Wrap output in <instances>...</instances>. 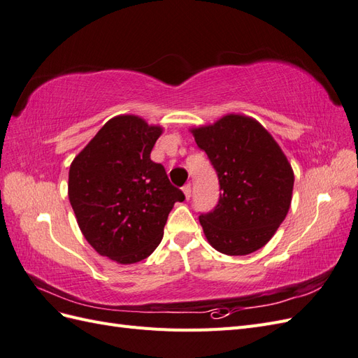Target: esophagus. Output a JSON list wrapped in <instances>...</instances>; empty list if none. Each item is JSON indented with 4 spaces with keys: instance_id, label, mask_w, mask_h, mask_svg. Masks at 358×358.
<instances>
[{
    "instance_id": "obj_1",
    "label": "esophagus",
    "mask_w": 358,
    "mask_h": 358,
    "mask_svg": "<svg viewBox=\"0 0 358 358\" xmlns=\"http://www.w3.org/2000/svg\"><path fill=\"white\" fill-rule=\"evenodd\" d=\"M182 191H183V196H185V199L189 200V197H191V185H189V183H187V185L182 188Z\"/></svg>"
}]
</instances>
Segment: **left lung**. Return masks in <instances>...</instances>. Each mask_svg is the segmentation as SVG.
Wrapping results in <instances>:
<instances>
[{
	"mask_svg": "<svg viewBox=\"0 0 358 358\" xmlns=\"http://www.w3.org/2000/svg\"><path fill=\"white\" fill-rule=\"evenodd\" d=\"M189 133L218 171L221 196L200 216L206 239L225 255H248L275 236L289 210L294 171L257 119L227 113Z\"/></svg>",
	"mask_w": 358,
	"mask_h": 358,
	"instance_id": "obj_1",
	"label": "left lung"
}]
</instances>
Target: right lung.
<instances>
[{"label": "right lung", "instance_id": "obj_1", "mask_svg": "<svg viewBox=\"0 0 358 358\" xmlns=\"http://www.w3.org/2000/svg\"><path fill=\"white\" fill-rule=\"evenodd\" d=\"M162 131L137 115H117L70 166L69 199L79 229L96 252L117 264L152 254L173 206L185 199L150 159Z\"/></svg>", "mask_w": 358, "mask_h": 358}]
</instances>
